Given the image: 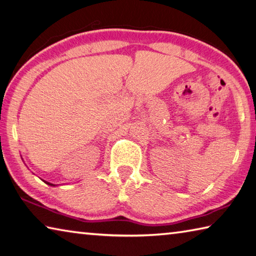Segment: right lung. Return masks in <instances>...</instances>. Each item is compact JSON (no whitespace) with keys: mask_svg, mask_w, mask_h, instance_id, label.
<instances>
[{"mask_svg":"<svg viewBox=\"0 0 256 256\" xmlns=\"http://www.w3.org/2000/svg\"><path fill=\"white\" fill-rule=\"evenodd\" d=\"M44 182H46L47 184H49V186H52V187H54V184H50V182H48V181H44Z\"/></svg>","mask_w":256,"mask_h":256,"instance_id":"obj_1","label":"right lung"}]
</instances>
